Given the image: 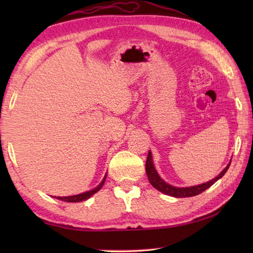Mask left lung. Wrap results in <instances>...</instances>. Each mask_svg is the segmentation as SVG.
Segmentation results:
<instances>
[{
    "mask_svg": "<svg viewBox=\"0 0 253 253\" xmlns=\"http://www.w3.org/2000/svg\"><path fill=\"white\" fill-rule=\"evenodd\" d=\"M230 164H231V162L228 165H226V168L222 170V172L217 175L216 177H214L213 179H211V181L199 184V185H194V186L177 187V186H173V185H170V184L166 183L164 179H162V177L158 175L155 166H154L152 153H151V151H149L148 155H147V160H146V174H147L149 183H151L152 185L156 188V190L162 192V193L169 195V196H173V198H190V196H195V195L201 194L205 190H208L210 186H212L213 184L217 181V179H220L226 173V170H228Z\"/></svg>",
    "mask_w": 253,
    "mask_h": 253,
    "instance_id": "8db88e82",
    "label": "left lung"
}]
</instances>
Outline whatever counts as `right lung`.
I'll use <instances>...</instances> for the list:
<instances>
[{
  "instance_id": "1",
  "label": "right lung",
  "mask_w": 253,
  "mask_h": 253,
  "mask_svg": "<svg viewBox=\"0 0 253 253\" xmlns=\"http://www.w3.org/2000/svg\"><path fill=\"white\" fill-rule=\"evenodd\" d=\"M106 177H107V174L105 175V177L102 178V181L100 182L99 185H98L97 187L92 188V190L90 191H87V192H84V193H80V194H77V195H70V196H53V198L58 199L60 201H63V202H83V201H85L88 200L89 198H91V196L97 193L98 191L100 190V188L102 187V185H104V183L106 181Z\"/></svg>"
}]
</instances>
